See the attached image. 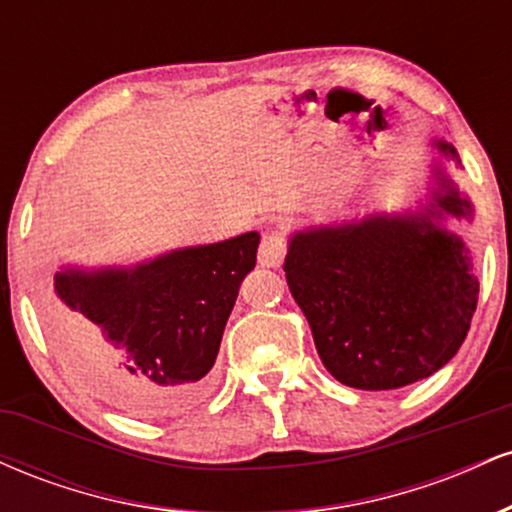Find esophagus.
<instances>
[{
    "instance_id": "34e87169",
    "label": "esophagus",
    "mask_w": 512,
    "mask_h": 512,
    "mask_svg": "<svg viewBox=\"0 0 512 512\" xmlns=\"http://www.w3.org/2000/svg\"><path fill=\"white\" fill-rule=\"evenodd\" d=\"M286 238L281 233H267L260 243V252H257V262L262 267H279L286 257Z\"/></svg>"
}]
</instances>
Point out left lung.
I'll use <instances>...</instances> for the list:
<instances>
[{"label": "left lung", "instance_id": "1", "mask_svg": "<svg viewBox=\"0 0 512 512\" xmlns=\"http://www.w3.org/2000/svg\"><path fill=\"white\" fill-rule=\"evenodd\" d=\"M460 163L455 146L433 142ZM431 202L407 214H370L293 233L286 284L339 383L397 390L457 354L477 310L469 248L443 226L472 219V202L436 168Z\"/></svg>", "mask_w": 512, "mask_h": 512}]
</instances>
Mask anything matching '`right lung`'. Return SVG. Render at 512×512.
<instances>
[{"label":"right lung","mask_w":512,"mask_h":512,"mask_svg":"<svg viewBox=\"0 0 512 512\" xmlns=\"http://www.w3.org/2000/svg\"><path fill=\"white\" fill-rule=\"evenodd\" d=\"M260 233L166 252L134 267L55 274V337L79 378L113 407L156 419L207 395L240 281Z\"/></svg>","instance_id":"obj_1"}]
</instances>
